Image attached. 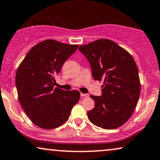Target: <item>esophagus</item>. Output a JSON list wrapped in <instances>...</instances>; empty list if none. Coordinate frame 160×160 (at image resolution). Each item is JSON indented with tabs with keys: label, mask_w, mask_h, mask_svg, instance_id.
I'll use <instances>...</instances> for the list:
<instances>
[{
	"label": "esophagus",
	"mask_w": 160,
	"mask_h": 160,
	"mask_svg": "<svg viewBox=\"0 0 160 160\" xmlns=\"http://www.w3.org/2000/svg\"><path fill=\"white\" fill-rule=\"evenodd\" d=\"M80 96H81L82 98H88V94H83V93H80Z\"/></svg>",
	"instance_id": "34e87169"
}]
</instances>
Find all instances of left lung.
<instances>
[{
	"label": "left lung",
	"instance_id": "left-lung-1",
	"mask_svg": "<svg viewBox=\"0 0 160 160\" xmlns=\"http://www.w3.org/2000/svg\"><path fill=\"white\" fill-rule=\"evenodd\" d=\"M79 50L90 62L95 80L103 81L102 95H91L95 106L87 112L93 124L115 129L125 124L134 112L140 94L138 68L130 53L108 39H99Z\"/></svg>",
	"mask_w": 160,
	"mask_h": 160
}]
</instances>
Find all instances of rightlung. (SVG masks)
Instances as JSON below:
<instances>
[{
    "instance_id": "1",
    "label": "right lung",
    "mask_w": 160,
    "mask_h": 160,
    "mask_svg": "<svg viewBox=\"0 0 160 160\" xmlns=\"http://www.w3.org/2000/svg\"><path fill=\"white\" fill-rule=\"evenodd\" d=\"M78 46L43 40L29 50L18 66L15 76L18 100L30 120L40 128L60 126L79 101L78 91L54 88L55 78Z\"/></svg>"
}]
</instances>
